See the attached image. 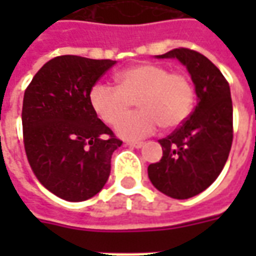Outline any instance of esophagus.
Here are the masks:
<instances>
[{
	"label": "esophagus",
	"instance_id": "obj_1",
	"mask_svg": "<svg viewBox=\"0 0 256 256\" xmlns=\"http://www.w3.org/2000/svg\"><path fill=\"white\" fill-rule=\"evenodd\" d=\"M126 145L133 146V148H142V146H144V142H141V141H128Z\"/></svg>",
	"mask_w": 256,
	"mask_h": 256
}]
</instances>
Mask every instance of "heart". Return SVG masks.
I'll return each instance as SVG.
<instances>
[{"label":"heart","mask_w":256,"mask_h":256,"mask_svg":"<svg viewBox=\"0 0 256 256\" xmlns=\"http://www.w3.org/2000/svg\"><path fill=\"white\" fill-rule=\"evenodd\" d=\"M116 88L94 84L89 93L90 106L102 122L115 124L130 110L134 100L140 111L119 121L116 132L124 138H142L181 126L194 104V88L185 72H170L160 64L144 63L118 74Z\"/></svg>","instance_id":"1"}]
</instances>
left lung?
Segmentation results:
<instances>
[{
  "label": "left lung",
  "mask_w": 256,
  "mask_h": 256,
  "mask_svg": "<svg viewBox=\"0 0 256 256\" xmlns=\"http://www.w3.org/2000/svg\"><path fill=\"white\" fill-rule=\"evenodd\" d=\"M186 66L198 106L185 122L159 140L163 156L148 166L158 190L172 198H189L208 188L225 166L233 141L230 88L218 67L202 53L178 48L159 56Z\"/></svg>",
  "instance_id": "left-lung-1"
}]
</instances>
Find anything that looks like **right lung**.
Here are the masks:
<instances>
[{
	"label": "right lung",
	"mask_w": 256,
	"mask_h": 256,
	"mask_svg": "<svg viewBox=\"0 0 256 256\" xmlns=\"http://www.w3.org/2000/svg\"><path fill=\"white\" fill-rule=\"evenodd\" d=\"M112 60L64 54L34 75L23 98V142L36 180L68 202L93 198L111 172V156L122 141L90 106L96 82Z\"/></svg>",
	"instance_id": "add662e5"
}]
</instances>
